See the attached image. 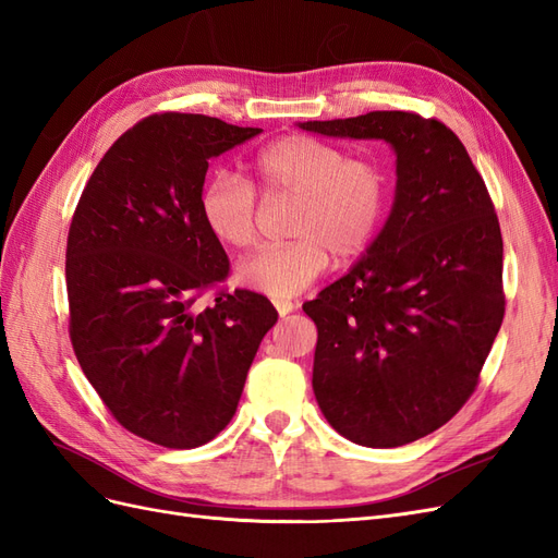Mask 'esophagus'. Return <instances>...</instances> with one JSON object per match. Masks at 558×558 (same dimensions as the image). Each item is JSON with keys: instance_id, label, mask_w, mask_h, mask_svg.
<instances>
[{"instance_id": "34e87169", "label": "esophagus", "mask_w": 558, "mask_h": 558, "mask_svg": "<svg viewBox=\"0 0 558 558\" xmlns=\"http://www.w3.org/2000/svg\"><path fill=\"white\" fill-rule=\"evenodd\" d=\"M295 307H298V305H295V302H291V300H275V310L279 312V316L291 314Z\"/></svg>"}]
</instances>
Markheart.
I'll list each match as a JSON object with an SVG mask.
<instances>
[{
  "mask_svg": "<svg viewBox=\"0 0 558 558\" xmlns=\"http://www.w3.org/2000/svg\"><path fill=\"white\" fill-rule=\"evenodd\" d=\"M265 197H293L289 244L265 246L244 258L234 277L269 298H293L326 272L330 253L356 258L375 242L388 205V177L365 158L305 134L267 144L251 165ZM199 216L216 242L248 248L258 240L260 205L251 185L228 172L216 174L199 193Z\"/></svg>",
  "mask_w": 558,
  "mask_h": 558,
  "instance_id": "b5f03b06",
  "label": "heart"
}]
</instances>
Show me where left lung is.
Returning <instances> with one entry per match:
<instances>
[{
    "mask_svg": "<svg viewBox=\"0 0 558 558\" xmlns=\"http://www.w3.org/2000/svg\"><path fill=\"white\" fill-rule=\"evenodd\" d=\"M396 154L384 228L349 272L302 305L316 324L312 386L328 424L363 447L418 440L463 408L502 324V238L456 134L410 111L298 123Z\"/></svg>",
    "mask_w": 558,
    "mask_h": 558,
    "instance_id": "8db88e82",
    "label": "left lung"
}]
</instances>
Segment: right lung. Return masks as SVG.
<instances>
[{"label": "right lung", "instance_id": "right-lung-1", "mask_svg": "<svg viewBox=\"0 0 558 558\" xmlns=\"http://www.w3.org/2000/svg\"><path fill=\"white\" fill-rule=\"evenodd\" d=\"M260 128L199 113L148 116L113 142L66 240L70 335L118 424L170 449L207 445L238 410L277 310L251 291L195 298L228 277L199 216L209 160Z\"/></svg>", "mask_w": 558, "mask_h": 558}]
</instances>
